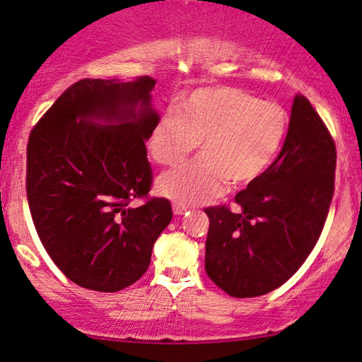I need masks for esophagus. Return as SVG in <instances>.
<instances>
[{"label":"esophagus","instance_id":"1","mask_svg":"<svg viewBox=\"0 0 362 362\" xmlns=\"http://www.w3.org/2000/svg\"><path fill=\"white\" fill-rule=\"evenodd\" d=\"M188 211V206L185 204H180V203H174V214L180 216V214H185Z\"/></svg>","mask_w":362,"mask_h":362}]
</instances>
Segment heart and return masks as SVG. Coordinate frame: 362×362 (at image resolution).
I'll use <instances>...</instances> for the list:
<instances>
[{"mask_svg": "<svg viewBox=\"0 0 362 362\" xmlns=\"http://www.w3.org/2000/svg\"><path fill=\"white\" fill-rule=\"evenodd\" d=\"M288 113L276 102L234 88H202L185 95L151 128L148 149L156 163L174 165L202 139V154L164 172L160 195L183 204L209 202L228 182L247 185L265 172L288 132Z\"/></svg>", "mask_w": 362, "mask_h": 362, "instance_id": "heart-1", "label": "heart"}]
</instances>
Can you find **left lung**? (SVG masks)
Returning <instances> with one entry per match:
<instances>
[{
    "label": "left lung",
    "mask_w": 362,
    "mask_h": 362,
    "mask_svg": "<svg viewBox=\"0 0 362 362\" xmlns=\"http://www.w3.org/2000/svg\"><path fill=\"white\" fill-rule=\"evenodd\" d=\"M335 167L332 134L298 94L281 153L237 193L239 211L204 209L209 218L204 268L213 283L233 298H257L288 281L322 234Z\"/></svg>",
    "instance_id": "obj_1"
}]
</instances>
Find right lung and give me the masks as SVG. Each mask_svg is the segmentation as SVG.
Returning a JSON list of instances; mask_svg holds the SVG:
<instances>
[{
	"label": "right lung",
	"mask_w": 362,
	"mask_h": 362,
	"mask_svg": "<svg viewBox=\"0 0 362 362\" xmlns=\"http://www.w3.org/2000/svg\"><path fill=\"white\" fill-rule=\"evenodd\" d=\"M156 81L81 79L58 97L27 144V199L55 265L86 289L117 293L138 281L172 219L170 202L148 195Z\"/></svg>",
	"instance_id": "obj_1"
}]
</instances>
